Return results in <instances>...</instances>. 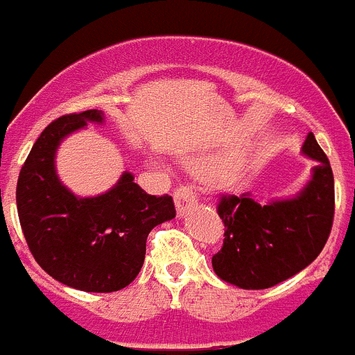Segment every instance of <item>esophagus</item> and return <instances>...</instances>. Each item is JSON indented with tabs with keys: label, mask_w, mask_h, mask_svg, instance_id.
I'll use <instances>...</instances> for the list:
<instances>
[{
	"label": "esophagus",
	"mask_w": 355,
	"mask_h": 355,
	"mask_svg": "<svg viewBox=\"0 0 355 355\" xmlns=\"http://www.w3.org/2000/svg\"><path fill=\"white\" fill-rule=\"evenodd\" d=\"M174 202L178 215H187L188 209H192L197 205V193L192 184H183L174 192Z\"/></svg>",
	"instance_id": "obj_1"
}]
</instances>
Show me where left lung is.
Instances as JSON below:
<instances>
[{"instance_id": "8db88e82", "label": "left lung", "mask_w": 355, "mask_h": 355, "mask_svg": "<svg viewBox=\"0 0 355 355\" xmlns=\"http://www.w3.org/2000/svg\"><path fill=\"white\" fill-rule=\"evenodd\" d=\"M302 150L318 163L295 199L268 205L250 196L218 199L224 243L211 263L225 283L243 290L272 288L304 270L327 243L334 220V175L315 135H307Z\"/></svg>"}]
</instances>
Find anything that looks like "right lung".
<instances>
[{"label": "right lung", "mask_w": 355, "mask_h": 355, "mask_svg": "<svg viewBox=\"0 0 355 355\" xmlns=\"http://www.w3.org/2000/svg\"><path fill=\"white\" fill-rule=\"evenodd\" d=\"M103 122L101 110L62 115L40 133L19 172L17 213L28 249L62 284L94 293L126 288L139 275L150 229L175 216L171 196H149L124 172L103 196L78 199L58 181L55 150L64 137Z\"/></svg>", "instance_id": "right-lung-1"}]
</instances>
